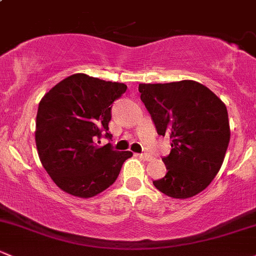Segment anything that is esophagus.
<instances>
[{
  "label": "esophagus",
  "instance_id": "obj_1",
  "mask_svg": "<svg viewBox=\"0 0 256 256\" xmlns=\"http://www.w3.org/2000/svg\"><path fill=\"white\" fill-rule=\"evenodd\" d=\"M138 156L140 158H142V160H144V161H150L151 160V156L148 155V154H139Z\"/></svg>",
  "mask_w": 256,
  "mask_h": 256
}]
</instances>
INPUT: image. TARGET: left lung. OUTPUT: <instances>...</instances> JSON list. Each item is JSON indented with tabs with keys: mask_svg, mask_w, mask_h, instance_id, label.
<instances>
[{
	"mask_svg": "<svg viewBox=\"0 0 256 256\" xmlns=\"http://www.w3.org/2000/svg\"><path fill=\"white\" fill-rule=\"evenodd\" d=\"M139 92L158 136L171 139V152L162 158L167 173L154 186L174 199L199 194L226 155L230 136L226 106L194 80L139 84Z\"/></svg>",
	"mask_w": 256,
	"mask_h": 256,
	"instance_id": "8db88e82",
	"label": "left lung"
}]
</instances>
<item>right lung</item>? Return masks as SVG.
Wrapping results in <instances>:
<instances>
[{
	"instance_id": "1",
	"label": "right lung",
	"mask_w": 256,
	"mask_h": 256,
	"mask_svg": "<svg viewBox=\"0 0 256 256\" xmlns=\"http://www.w3.org/2000/svg\"><path fill=\"white\" fill-rule=\"evenodd\" d=\"M127 85L83 73L67 76L41 98L36 114L38 154L56 186L78 198H92L114 183L130 151L98 146L111 139L108 123L114 100Z\"/></svg>"
}]
</instances>
